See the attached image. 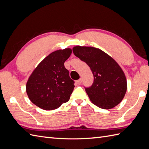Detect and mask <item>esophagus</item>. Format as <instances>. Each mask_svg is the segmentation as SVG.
I'll list each match as a JSON object with an SVG mask.
<instances>
[{
    "instance_id": "esophagus-1",
    "label": "esophagus",
    "mask_w": 149,
    "mask_h": 149,
    "mask_svg": "<svg viewBox=\"0 0 149 149\" xmlns=\"http://www.w3.org/2000/svg\"><path fill=\"white\" fill-rule=\"evenodd\" d=\"M82 79H79V80H77V81H76V83H77V84H81L82 83Z\"/></svg>"
}]
</instances>
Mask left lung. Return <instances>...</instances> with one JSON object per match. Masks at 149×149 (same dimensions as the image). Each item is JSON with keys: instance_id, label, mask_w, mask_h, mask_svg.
Wrapping results in <instances>:
<instances>
[{"instance_id": "left-lung-1", "label": "left lung", "mask_w": 149, "mask_h": 149, "mask_svg": "<svg viewBox=\"0 0 149 149\" xmlns=\"http://www.w3.org/2000/svg\"><path fill=\"white\" fill-rule=\"evenodd\" d=\"M74 54L86 62L94 76L91 87H85L91 102L99 108L109 109L123 100L127 89L125 75L119 65L101 49L76 46Z\"/></svg>"}]
</instances>
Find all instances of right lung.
I'll return each instance as SVG.
<instances>
[{"instance_id":"right-lung-1","label":"right lung","mask_w":149,"mask_h":149,"mask_svg":"<svg viewBox=\"0 0 149 149\" xmlns=\"http://www.w3.org/2000/svg\"><path fill=\"white\" fill-rule=\"evenodd\" d=\"M72 53L70 48L52 52L36 67L26 84V93L34 104L45 110L59 108L70 100L74 81L64 63Z\"/></svg>"}]
</instances>
